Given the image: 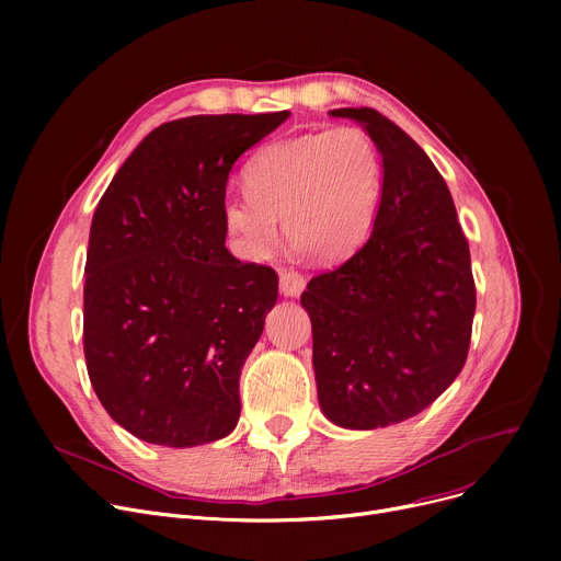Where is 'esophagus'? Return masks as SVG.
I'll return each instance as SVG.
<instances>
[{"label": "esophagus", "mask_w": 561, "mask_h": 561, "mask_svg": "<svg viewBox=\"0 0 561 561\" xmlns=\"http://www.w3.org/2000/svg\"><path fill=\"white\" fill-rule=\"evenodd\" d=\"M305 286H307V279H305V275L298 273V271H284V273L279 275V290L284 293L286 298L300 296V293L305 290Z\"/></svg>", "instance_id": "esophagus-1"}]
</instances>
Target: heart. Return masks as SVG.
Instances as JSON below:
<instances>
[{
    "instance_id": "1",
    "label": "heart",
    "mask_w": 561,
    "mask_h": 561,
    "mask_svg": "<svg viewBox=\"0 0 561 561\" xmlns=\"http://www.w3.org/2000/svg\"><path fill=\"white\" fill-rule=\"evenodd\" d=\"M245 188L222 199L225 227L243 256L261 259L275 248L282 216L293 243L334 263L373 233L385 161L362 127L320 129L263 147L245 168Z\"/></svg>"
}]
</instances>
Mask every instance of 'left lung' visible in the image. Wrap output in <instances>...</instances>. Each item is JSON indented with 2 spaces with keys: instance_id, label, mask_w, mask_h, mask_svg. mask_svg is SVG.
Here are the masks:
<instances>
[{
  "instance_id": "obj_1",
  "label": "left lung",
  "mask_w": 561,
  "mask_h": 561,
  "mask_svg": "<svg viewBox=\"0 0 561 561\" xmlns=\"http://www.w3.org/2000/svg\"><path fill=\"white\" fill-rule=\"evenodd\" d=\"M377 142L385 191L370 239L307 284L322 414L347 430L421 414L466 364L476 316L468 241L423 147L375 108H334Z\"/></svg>"
}]
</instances>
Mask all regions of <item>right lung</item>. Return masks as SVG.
<instances>
[{
    "label": "right lung",
    "mask_w": 561,
    "mask_h": 561,
    "mask_svg": "<svg viewBox=\"0 0 561 561\" xmlns=\"http://www.w3.org/2000/svg\"><path fill=\"white\" fill-rule=\"evenodd\" d=\"M288 115L165 123L98 204L83 284L85 368L108 416L147 444L193 448L239 423L241 368L277 302V273L225 248L222 199L236 159Z\"/></svg>",
    "instance_id": "obj_1"
}]
</instances>
